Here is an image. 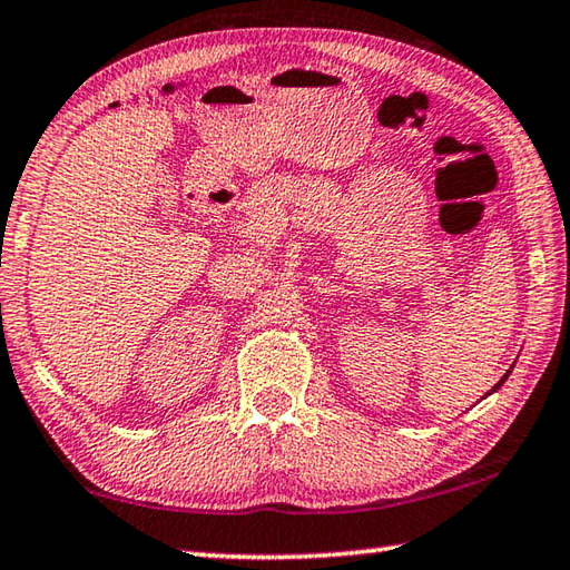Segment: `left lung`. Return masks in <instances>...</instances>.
<instances>
[{
    "label": "left lung",
    "mask_w": 570,
    "mask_h": 570,
    "mask_svg": "<svg viewBox=\"0 0 570 570\" xmlns=\"http://www.w3.org/2000/svg\"><path fill=\"white\" fill-rule=\"evenodd\" d=\"M507 375H509V373H507ZM507 375H504V377H501V381H499V383H497V385H494V390H497V387H499V385H501V383H504V381H507Z\"/></svg>",
    "instance_id": "8db88e82"
}]
</instances>
